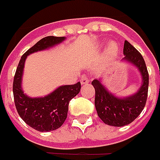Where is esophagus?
Wrapping results in <instances>:
<instances>
[{
	"label": "esophagus",
	"mask_w": 160,
	"mask_h": 160,
	"mask_svg": "<svg viewBox=\"0 0 160 160\" xmlns=\"http://www.w3.org/2000/svg\"><path fill=\"white\" fill-rule=\"evenodd\" d=\"M89 80H90V79H89L88 76H83V77L80 79V83H81L82 85H85V84L89 83Z\"/></svg>",
	"instance_id": "1"
}]
</instances>
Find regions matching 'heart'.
I'll use <instances>...</instances> for the list:
<instances>
[{
  "label": "heart",
  "instance_id": "heart-1",
  "mask_svg": "<svg viewBox=\"0 0 160 160\" xmlns=\"http://www.w3.org/2000/svg\"><path fill=\"white\" fill-rule=\"evenodd\" d=\"M117 52H118V47H117L115 44H112V45H110V47L108 48L107 54L110 58H113V57H115V56H116V54H117Z\"/></svg>",
  "mask_w": 160,
  "mask_h": 160
}]
</instances>
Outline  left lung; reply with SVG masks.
<instances>
[{
	"label": "left lung",
	"mask_w": 160,
	"mask_h": 160,
	"mask_svg": "<svg viewBox=\"0 0 160 160\" xmlns=\"http://www.w3.org/2000/svg\"><path fill=\"white\" fill-rule=\"evenodd\" d=\"M123 53L125 60L138 67L142 77V84L136 94L122 99L117 98L109 93L99 80L92 81L96 90L95 106L97 114L105 124L113 127H123L133 122L142 112L148 97L149 73L142 56L128 41H125Z\"/></svg>",
	"instance_id": "1"
}]
</instances>
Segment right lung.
<instances>
[{"label":"right lung","mask_w":160,"mask_h":160,"mask_svg":"<svg viewBox=\"0 0 160 160\" xmlns=\"http://www.w3.org/2000/svg\"><path fill=\"white\" fill-rule=\"evenodd\" d=\"M64 37L47 36L29 48L22 56L13 80V95L17 111L21 118L31 128L41 132L58 129L67 118L70 101L80 93V82L62 86L50 95L40 98L25 96L21 88V79L25 58L32 53L40 51L62 42Z\"/></svg>","instance_id":"obj_1"}]
</instances>
